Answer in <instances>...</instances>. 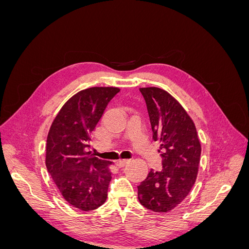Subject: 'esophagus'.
I'll use <instances>...</instances> for the list:
<instances>
[{
  "label": "esophagus",
  "mask_w": 249,
  "mask_h": 249,
  "mask_svg": "<svg viewBox=\"0 0 249 249\" xmlns=\"http://www.w3.org/2000/svg\"><path fill=\"white\" fill-rule=\"evenodd\" d=\"M130 161L129 160H119V161H117L116 162V166L117 167H124V166H125V165L127 164V163H129Z\"/></svg>",
  "instance_id": "esophagus-1"
}]
</instances>
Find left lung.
Returning a JSON list of instances; mask_svg holds the SVG:
<instances>
[{
  "label": "left lung",
  "instance_id": "1",
  "mask_svg": "<svg viewBox=\"0 0 249 249\" xmlns=\"http://www.w3.org/2000/svg\"><path fill=\"white\" fill-rule=\"evenodd\" d=\"M144 97L153 138L160 141L163 170L150 169L138 186L143 207L167 213L190 193L197 178L201 145L192 118L175 97L158 87L139 88Z\"/></svg>",
  "mask_w": 249,
  "mask_h": 249
}]
</instances>
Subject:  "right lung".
<instances>
[{
    "mask_svg": "<svg viewBox=\"0 0 249 249\" xmlns=\"http://www.w3.org/2000/svg\"><path fill=\"white\" fill-rule=\"evenodd\" d=\"M119 91L117 87L81 90L60 109L48 134V171L63 198L85 212L107 199L112 163L90 155L87 148L105 109Z\"/></svg>",
    "mask_w": 249,
    "mask_h": 249,
    "instance_id": "obj_1",
    "label": "right lung"
}]
</instances>
